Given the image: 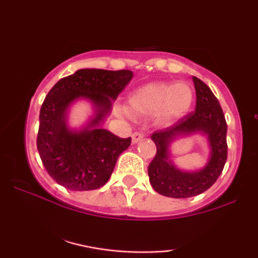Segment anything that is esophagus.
Returning <instances> with one entry per match:
<instances>
[{
  "label": "esophagus",
  "instance_id": "34e87169",
  "mask_svg": "<svg viewBox=\"0 0 258 258\" xmlns=\"http://www.w3.org/2000/svg\"><path fill=\"white\" fill-rule=\"evenodd\" d=\"M144 137V134L142 133V132H135L133 134V136H132V141H133V143L135 144V143H137V142H140L141 140H142Z\"/></svg>",
  "mask_w": 258,
  "mask_h": 258
}]
</instances>
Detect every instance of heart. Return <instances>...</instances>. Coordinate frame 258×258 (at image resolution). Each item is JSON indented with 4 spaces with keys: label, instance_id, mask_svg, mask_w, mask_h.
Returning a JSON list of instances; mask_svg holds the SVG:
<instances>
[{
    "label": "heart",
    "instance_id": "1",
    "mask_svg": "<svg viewBox=\"0 0 258 258\" xmlns=\"http://www.w3.org/2000/svg\"><path fill=\"white\" fill-rule=\"evenodd\" d=\"M192 100V89L186 83H148L129 95L128 112L134 117L155 114L158 123L170 124L189 111Z\"/></svg>",
    "mask_w": 258,
    "mask_h": 258
}]
</instances>
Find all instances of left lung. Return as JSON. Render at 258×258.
<instances>
[{"mask_svg": "<svg viewBox=\"0 0 258 258\" xmlns=\"http://www.w3.org/2000/svg\"><path fill=\"white\" fill-rule=\"evenodd\" d=\"M192 81L196 90L195 110L183 116L174 125L151 135L156 144V155L148 168L150 183L158 194L172 199H188L209 189L220 177L228 157L227 122L220 102L206 83L195 76ZM192 132L207 135L211 158L203 169L188 173L179 171L168 160V146L177 136Z\"/></svg>", "mask_w": 258, "mask_h": 258, "instance_id": "obj_1", "label": "left lung"}]
</instances>
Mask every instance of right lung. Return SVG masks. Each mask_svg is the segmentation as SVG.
<instances>
[{
  "label": "right lung",
  "instance_id": "obj_1",
  "mask_svg": "<svg viewBox=\"0 0 258 258\" xmlns=\"http://www.w3.org/2000/svg\"><path fill=\"white\" fill-rule=\"evenodd\" d=\"M130 70L80 69L51 88L40 111L37 150L50 177L74 191L101 188L108 182L116 161L132 143L101 128L117 98L133 79ZM92 101L95 115L80 132L68 129L66 111L77 98Z\"/></svg>",
  "mask_w": 258,
  "mask_h": 258
}]
</instances>
